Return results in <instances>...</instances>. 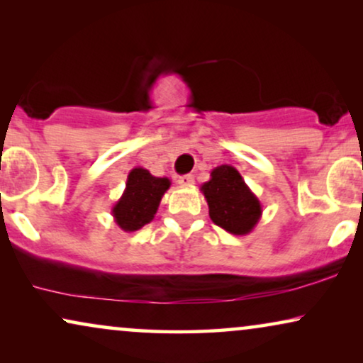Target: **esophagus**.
<instances>
[{
    "mask_svg": "<svg viewBox=\"0 0 363 363\" xmlns=\"http://www.w3.org/2000/svg\"><path fill=\"white\" fill-rule=\"evenodd\" d=\"M178 183H180L182 186H191L193 183H195V178H193V175H183L178 178Z\"/></svg>",
    "mask_w": 363,
    "mask_h": 363,
    "instance_id": "obj_1",
    "label": "esophagus"
}]
</instances>
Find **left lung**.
Here are the masks:
<instances>
[{
	"label": "left lung",
	"instance_id": "8db88e82",
	"mask_svg": "<svg viewBox=\"0 0 363 363\" xmlns=\"http://www.w3.org/2000/svg\"><path fill=\"white\" fill-rule=\"evenodd\" d=\"M210 177L200 190L206 198L211 221L231 235H250L261 220V201L235 167L220 165L213 168Z\"/></svg>",
	"mask_w": 363,
	"mask_h": 363
}]
</instances>
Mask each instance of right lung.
<instances>
[{"label": "right lung", "instance_id": "add662e5", "mask_svg": "<svg viewBox=\"0 0 363 363\" xmlns=\"http://www.w3.org/2000/svg\"><path fill=\"white\" fill-rule=\"evenodd\" d=\"M172 182L167 177H153L145 168L137 167L127 177L125 190L112 206V216L121 230L132 233L150 223L157 215L162 196Z\"/></svg>", "mask_w": 363, "mask_h": 363}]
</instances>
